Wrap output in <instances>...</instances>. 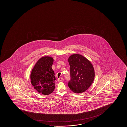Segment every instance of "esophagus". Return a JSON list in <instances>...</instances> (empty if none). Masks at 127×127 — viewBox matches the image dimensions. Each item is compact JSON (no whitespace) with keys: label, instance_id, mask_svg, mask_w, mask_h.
Listing matches in <instances>:
<instances>
[{"label":"esophagus","instance_id":"1","mask_svg":"<svg viewBox=\"0 0 127 127\" xmlns=\"http://www.w3.org/2000/svg\"><path fill=\"white\" fill-rule=\"evenodd\" d=\"M63 80V78L62 77H61V78L58 79V82H61V81H62Z\"/></svg>","mask_w":127,"mask_h":127}]
</instances>
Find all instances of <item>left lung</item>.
I'll use <instances>...</instances> for the list:
<instances>
[{
	"label": "left lung",
	"mask_w": 127,
	"mask_h": 127,
	"mask_svg": "<svg viewBox=\"0 0 127 127\" xmlns=\"http://www.w3.org/2000/svg\"><path fill=\"white\" fill-rule=\"evenodd\" d=\"M71 80L68 86L77 94L85 92L92 85L95 78V70L90 61L78 54L71 55L68 58Z\"/></svg>",
	"instance_id": "8db88e82"
}]
</instances>
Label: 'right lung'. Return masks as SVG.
Here are the masks:
<instances>
[{"label":"right lung","instance_id":"add662e5","mask_svg":"<svg viewBox=\"0 0 127 127\" xmlns=\"http://www.w3.org/2000/svg\"><path fill=\"white\" fill-rule=\"evenodd\" d=\"M54 62L53 58L43 56L35 63L30 74L31 83L39 93L48 95L55 89L56 77L52 68Z\"/></svg>","mask_w":127,"mask_h":127}]
</instances>
